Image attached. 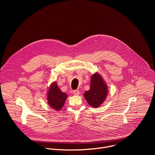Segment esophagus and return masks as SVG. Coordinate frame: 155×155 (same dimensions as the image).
Instances as JSON below:
<instances>
[{
    "label": "esophagus",
    "instance_id": "esophagus-1",
    "mask_svg": "<svg viewBox=\"0 0 155 155\" xmlns=\"http://www.w3.org/2000/svg\"><path fill=\"white\" fill-rule=\"evenodd\" d=\"M73 94L76 96H78L80 94V91L78 90H74L73 91Z\"/></svg>",
    "mask_w": 155,
    "mask_h": 155
}]
</instances>
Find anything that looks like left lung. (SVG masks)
I'll list each match as a JSON object with an SVG mask.
<instances>
[{"label": "left lung", "instance_id": "1", "mask_svg": "<svg viewBox=\"0 0 155 155\" xmlns=\"http://www.w3.org/2000/svg\"><path fill=\"white\" fill-rule=\"evenodd\" d=\"M107 93V84L101 76L98 73H96L91 77L90 90L84 93V96L91 107L97 108L104 102Z\"/></svg>", "mask_w": 155, "mask_h": 155}]
</instances>
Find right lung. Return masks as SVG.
Here are the masks:
<instances>
[{
	"instance_id": "add662e5",
	"label": "right lung",
	"mask_w": 155,
	"mask_h": 155,
	"mask_svg": "<svg viewBox=\"0 0 155 155\" xmlns=\"http://www.w3.org/2000/svg\"><path fill=\"white\" fill-rule=\"evenodd\" d=\"M67 97L68 95L60 90L56 81L51 84L47 95L48 102L51 107L56 110H61Z\"/></svg>"
}]
</instances>
